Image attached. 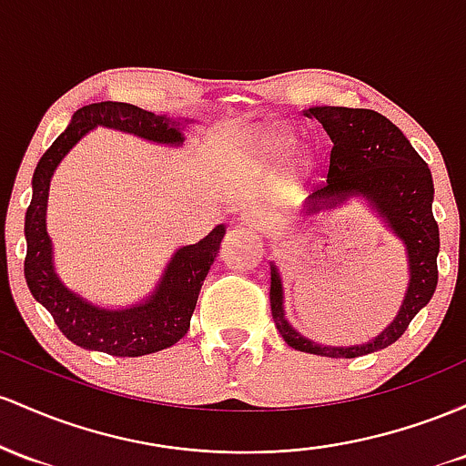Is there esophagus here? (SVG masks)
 <instances>
[{"label":"esophagus","mask_w":466,"mask_h":466,"mask_svg":"<svg viewBox=\"0 0 466 466\" xmlns=\"http://www.w3.org/2000/svg\"><path fill=\"white\" fill-rule=\"evenodd\" d=\"M239 222L247 224V227H259L261 224V216L255 208H248V211H244L242 216H239Z\"/></svg>","instance_id":"esophagus-1"}]
</instances>
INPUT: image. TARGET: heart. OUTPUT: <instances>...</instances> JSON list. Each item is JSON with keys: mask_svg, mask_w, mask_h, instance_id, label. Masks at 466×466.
I'll use <instances>...</instances> for the list:
<instances>
[{"mask_svg": "<svg viewBox=\"0 0 466 466\" xmlns=\"http://www.w3.org/2000/svg\"><path fill=\"white\" fill-rule=\"evenodd\" d=\"M292 145V140L289 138V136H279V138H275L273 143H270V147H273L275 151H286Z\"/></svg>", "mask_w": 466, "mask_h": 466, "instance_id": "obj_1", "label": "heart"}]
</instances>
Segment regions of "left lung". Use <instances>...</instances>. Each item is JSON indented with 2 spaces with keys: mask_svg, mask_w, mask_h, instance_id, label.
<instances>
[{
  "mask_svg": "<svg viewBox=\"0 0 466 466\" xmlns=\"http://www.w3.org/2000/svg\"><path fill=\"white\" fill-rule=\"evenodd\" d=\"M308 118H317L332 140L328 180L308 198L303 213L341 207L352 196H360L376 208L379 218L405 244L410 264V284L399 315L372 341L360 346H321L301 337L284 317V289L277 266L270 261V310L284 341L299 352L330 359H354L399 341L402 332L433 297L438 284V250L441 233L433 219V180L425 160L411 147L405 134L374 109L310 107Z\"/></svg>",
  "mask_w": 466,
  "mask_h": 466,
  "instance_id": "left-lung-1",
  "label": "left lung"
}]
</instances>
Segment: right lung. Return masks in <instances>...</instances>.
I'll use <instances>...</instances> for the list:
<instances>
[{
	"instance_id": "add662e5",
	"label": "right lung",
	"mask_w": 466,
	"mask_h": 466,
	"mask_svg": "<svg viewBox=\"0 0 466 466\" xmlns=\"http://www.w3.org/2000/svg\"><path fill=\"white\" fill-rule=\"evenodd\" d=\"M109 127L134 134L160 145L185 143L182 123L165 114H154L129 103L103 101L76 109L66 132L41 156L33 176V200L25 211V261L24 275L30 292L50 312L59 330L83 350L112 354V357H143L171 348L185 337L191 326L198 295L205 284L219 242L224 224H218L205 239L177 248L167 264L158 286L149 299L120 310L94 306L72 292L55 273L52 242L46 231L50 180L56 165L66 158L78 140L94 127Z\"/></svg>"
}]
</instances>
